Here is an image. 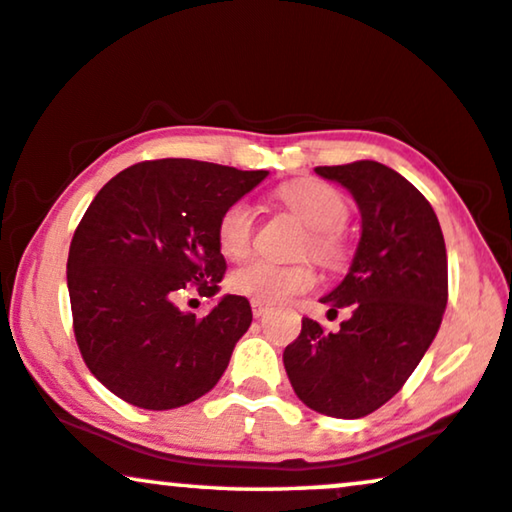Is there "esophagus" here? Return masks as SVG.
Segmentation results:
<instances>
[{
  "label": "esophagus",
  "instance_id": "obj_1",
  "mask_svg": "<svg viewBox=\"0 0 512 512\" xmlns=\"http://www.w3.org/2000/svg\"><path fill=\"white\" fill-rule=\"evenodd\" d=\"M269 312V304H264V302H257V300H252V314L257 316V319H260V316H264Z\"/></svg>",
  "mask_w": 512,
  "mask_h": 512
}]
</instances>
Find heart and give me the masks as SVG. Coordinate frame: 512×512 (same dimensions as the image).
<instances>
[{
	"mask_svg": "<svg viewBox=\"0 0 512 512\" xmlns=\"http://www.w3.org/2000/svg\"><path fill=\"white\" fill-rule=\"evenodd\" d=\"M281 200L309 226L302 252H309L323 264H338L342 257L340 231L349 217L347 198L326 181H293L281 189ZM255 236V212L248 200L226 205L217 222V243L226 257H243ZM316 274L307 262L276 264L264 257H252L234 269L229 288L250 300L276 304L300 295L314 286Z\"/></svg>",
	"mask_w": 512,
	"mask_h": 512,
	"instance_id": "b5f03b06",
	"label": "heart"
}]
</instances>
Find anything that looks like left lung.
<instances>
[{
    "instance_id": "obj_1",
    "label": "left lung",
    "mask_w": 512,
    "mask_h": 512,
    "mask_svg": "<svg viewBox=\"0 0 512 512\" xmlns=\"http://www.w3.org/2000/svg\"><path fill=\"white\" fill-rule=\"evenodd\" d=\"M316 174L345 186L361 212L352 267L321 297L328 312L352 314L338 333L302 319L283 366L309 409L364 418L404 387L439 331L449 297L444 236L423 193L392 167L357 160Z\"/></svg>"
}]
</instances>
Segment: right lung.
<instances>
[{"label":"right lung","instance_id":"right-lung-1","mask_svg":"<svg viewBox=\"0 0 512 512\" xmlns=\"http://www.w3.org/2000/svg\"><path fill=\"white\" fill-rule=\"evenodd\" d=\"M267 174L146 160L115 174L84 212L68 252L75 340L94 378L127 404L177 409L222 378L250 328V302L224 295L196 319L174 297L219 293V217Z\"/></svg>","mask_w":512,"mask_h":512}]
</instances>
